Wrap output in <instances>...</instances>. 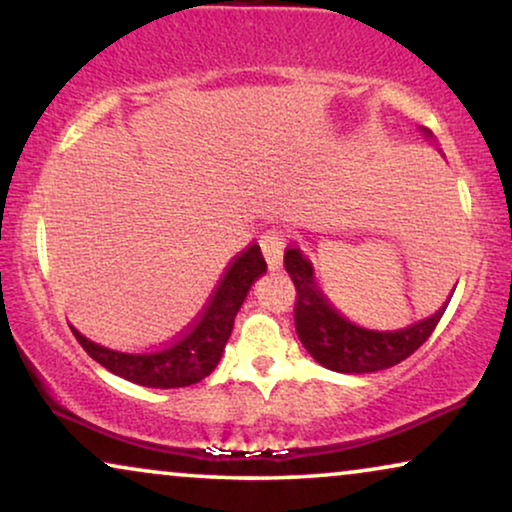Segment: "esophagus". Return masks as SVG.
<instances>
[{
	"label": "esophagus",
	"mask_w": 512,
	"mask_h": 512,
	"mask_svg": "<svg viewBox=\"0 0 512 512\" xmlns=\"http://www.w3.org/2000/svg\"><path fill=\"white\" fill-rule=\"evenodd\" d=\"M261 251L265 256V263L272 272H277L284 263V249H286V237L282 230H268L261 235Z\"/></svg>",
	"instance_id": "34e87169"
}]
</instances>
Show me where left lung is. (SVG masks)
Listing matches in <instances>:
<instances>
[{"mask_svg":"<svg viewBox=\"0 0 512 512\" xmlns=\"http://www.w3.org/2000/svg\"><path fill=\"white\" fill-rule=\"evenodd\" d=\"M426 139L431 130L419 128ZM284 268L298 291L296 300V331L298 338L314 361L335 373L363 375L396 366L424 345L433 328L443 317L447 303L438 307L431 317L398 331H375L349 321L331 298L321 291L314 277V265L298 247L284 254Z\"/></svg>","mask_w":512,"mask_h":512,"instance_id":"8db88e82","label":"left lung"}]
</instances>
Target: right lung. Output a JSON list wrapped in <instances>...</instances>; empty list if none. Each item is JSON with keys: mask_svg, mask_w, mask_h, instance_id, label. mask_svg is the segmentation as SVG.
Returning <instances> with one entry per match:
<instances>
[{"mask_svg": "<svg viewBox=\"0 0 512 512\" xmlns=\"http://www.w3.org/2000/svg\"><path fill=\"white\" fill-rule=\"evenodd\" d=\"M265 270L268 265L263 261L261 247L251 244L223 272L212 300L191 331L156 352H121V349L97 345L76 328H72V333L90 354V359H95L109 373L123 377V380L151 389L188 387V384L205 380L221 361L223 349L233 333L237 312H240L249 289L258 277L265 275Z\"/></svg>", "mask_w": 512, "mask_h": 512, "instance_id": "right-lung-1", "label": "right lung"}]
</instances>
